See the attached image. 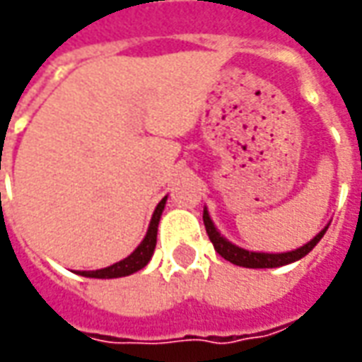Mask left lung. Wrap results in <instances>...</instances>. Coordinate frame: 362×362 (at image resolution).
<instances>
[{
	"instance_id": "1",
	"label": "left lung",
	"mask_w": 362,
	"mask_h": 362,
	"mask_svg": "<svg viewBox=\"0 0 362 362\" xmlns=\"http://www.w3.org/2000/svg\"><path fill=\"white\" fill-rule=\"evenodd\" d=\"M203 223H205L206 234H209V238H211V243H213L214 250L223 256L224 260L233 262L236 266H243V268H280V266H286V264H291V262L300 260L303 258L305 254H310L313 248H315V244L323 238V234L327 230V226L321 230V233L315 236V238H311L310 243L303 244L301 248H296V250H291V252H281V254H268V252H250V250H244L240 246H236V244L228 243L224 236H221V233L216 230V226L211 221V216H209V211H203Z\"/></svg>"
}]
</instances>
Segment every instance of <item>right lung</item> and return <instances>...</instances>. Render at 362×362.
<instances>
[{"instance_id": "right-lung-1", "label": "right lung", "mask_w": 362, "mask_h": 362, "mask_svg": "<svg viewBox=\"0 0 362 362\" xmlns=\"http://www.w3.org/2000/svg\"><path fill=\"white\" fill-rule=\"evenodd\" d=\"M165 201H167V197H163V199L159 201V205L156 206L153 216H151V223H149L146 238L141 240V244H139L134 252L129 254L128 258L116 262V264H112V266H108V268H102V270L78 272V274L84 276V278H102V280H106V278H124V276H129V274H134V272L141 270L144 266H148V262L151 260L153 250H156L157 224H159L161 213H163V209H165Z\"/></svg>"}]
</instances>
